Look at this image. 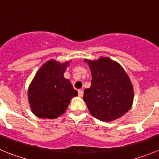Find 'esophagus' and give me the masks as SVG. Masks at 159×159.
Wrapping results in <instances>:
<instances>
[{
	"label": "esophagus",
	"instance_id": "1",
	"mask_svg": "<svg viewBox=\"0 0 159 159\" xmlns=\"http://www.w3.org/2000/svg\"><path fill=\"white\" fill-rule=\"evenodd\" d=\"M78 96H80V97L83 96V91L82 90H78Z\"/></svg>",
	"mask_w": 159,
	"mask_h": 159
}]
</instances>
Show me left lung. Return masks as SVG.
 <instances>
[{"label": "left lung", "instance_id": "1", "mask_svg": "<svg viewBox=\"0 0 159 159\" xmlns=\"http://www.w3.org/2000/svg\"><path fill=\"white\" fill-rule=\"evenodd\" d=\"M92 74L91 87L84 91V101L90 113L102 121H112L131 108L134 89L120 64L109 57L88 61Z\"/></svg>", "mask_w": 159, "mask_h": 159}]
</instances>
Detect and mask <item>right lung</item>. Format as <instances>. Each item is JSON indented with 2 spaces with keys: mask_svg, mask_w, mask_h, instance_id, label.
Listing matches in <instances>:
<instances>
[{
  "mask_svg": "<svg viewBox=\"0 0 159 159\" xmlns=\"http://www.w3.org/2000/svg\"><path fill=\"white\" fill-rule=\"evenodd\" d=\"M68 61H47L30 84L28 97L32 112L39 118L55 119L64 113L70 99L78 95L71 83L64 77Z\"/></svg>",
  "mask_w": 159,
  "mask_h": 159,
  "instance_id": "right-lung-1",
  "label": "right lung"
}]
</instances>
